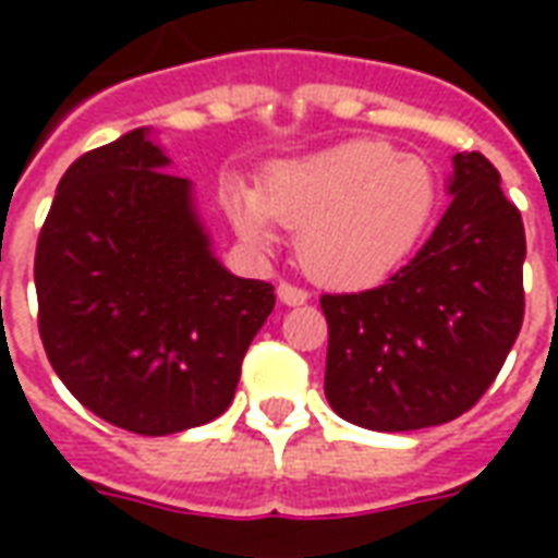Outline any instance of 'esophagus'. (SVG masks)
<instances>
[{
  "label": "esophagus",
  "mask_w": 558,
  "mask_h": 558,
  "mask_svg": "<svg viewBox=\"0 0 558 558\" xmlns=\"http://www.w3.org/2000/svg\"><path fill=\"white\" fill-rule=\"evenodd\" d=\"M278 299L283 304H304V302H307V290L295 287V283H290V280H280V283H278Z\"/></svg>",
  "instance_id": "34e87169"
}]
</instances>
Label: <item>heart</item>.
<instances>
[{
    "label": "heart",
    "mask_w": 558,
    "mask_h": 558,
    "mask_svg": "<svg viewBox=\"0 0 558 558\" xmlns=\"http://www.w3.org/2000/svg\"><path fill=\"white\" fill-rule=\"evenodd\" d=\"M436 179L415 155L383 140H347L275 163L259 191L232 184L235 227L251 242L271 239V220L299 230L302 268L326 287L355 290L398 271L436 211Z\"/></svg>",
    "instance_id": "b5f03b06"
}]
</instances>
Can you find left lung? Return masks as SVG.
<instances>
[{
    "label": "left lung",
    "mask_w": 558,
    "mask_h": 558,
    "mask_svg": "<svg viewBox=\"0 0 558 558\" xmlns=\"http://www.w3.org/2000/svg\"><path fill=\"white\" fill-rule=\"evenodd\" d=\"M448 194L442 220L398 275L319 299L326 398L367 430H421L472 410L523 326L526 232L499 170L481 151H457Z\"/></svg>",
    "instance_id": "obj_1"
}]
</instances>
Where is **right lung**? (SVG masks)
<instances>
[{
    "label": "right lung",
    "mask_w": 558,
    "mask_h": 558,
    "mask_svg": "<svg viewBox=\"0 0 558 558\" xmlns=\"http://www.w3.org/2000/svg\"><path fill=\"white\" fill-rule=\"evenodd\" d=\"M137 128L62 175L35 251L38 331L98 418L170 436L218 418L275 307L266 280L211 254L191 182Z\"/></svg>",
    "instance_id": "right-lung-1"
}]
</instances>
